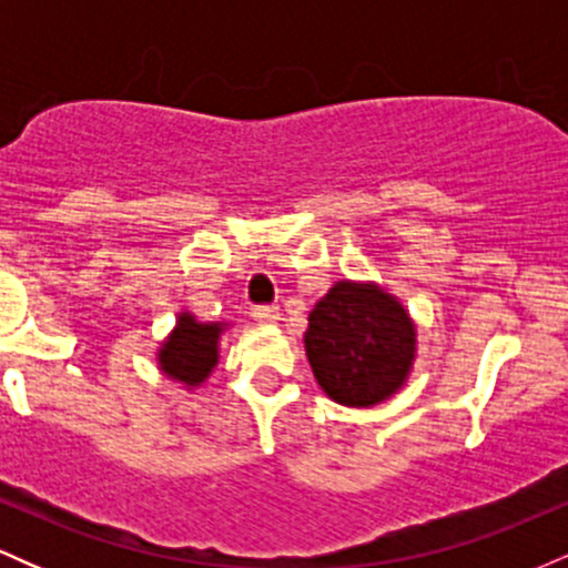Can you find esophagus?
Returning a JSON list of instances; mask_svg holds the SVG:
<instances>
[{
	"mask_svg": "<svg viewBox=\"0 0 568 568\" xmlns=\"http://www.w3.org/2000/svg\"><path fill=\"white\" fill-rule=\"evenodd\" d=\"M251 315H253V321H258V323H275L277 321V306L258 304V306H253Z\"/></svg>",
	"mask_w": 568,
	"mask_h": 568,
	"instance_id": "1",
	"label": "esophagus"
}]
</instances>
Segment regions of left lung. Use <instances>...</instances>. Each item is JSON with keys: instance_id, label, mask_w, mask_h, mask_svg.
<instances>
[{"instance_id": "obj_1", "label": "left lung", "mask_w": 568, "mask_h": 568, "mask_svg": "<svg viewBox=\"0 0 568 568\" xmlns=\"http://www.w3.org/2000/svg\"><path fill=\"white\" fill-rule=\"evenodd\" d=\"M315 379L342 406H376L406 382L416 334L406 310L376 285L336 283L304 336Z\"/></svg>"}]
</instances>
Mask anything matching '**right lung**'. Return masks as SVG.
<instances>
[{"mask_svg": "<svg viewBox=\"0 0 568 568\" xmlns=\"http://www.w3.org/2000/svg\"><path fill=\"white\" fill-rule=\"evenodd\" d=\"M219 334L221 325L197 323L192 315H181L179 325L162 344L160 366L171 379H179L192 387L207 379L219 361Z\"/></svg>", "mask_w": 568, "mask_h": 568, "instance_id": "1", "label": "right lung"}]
</instances>
